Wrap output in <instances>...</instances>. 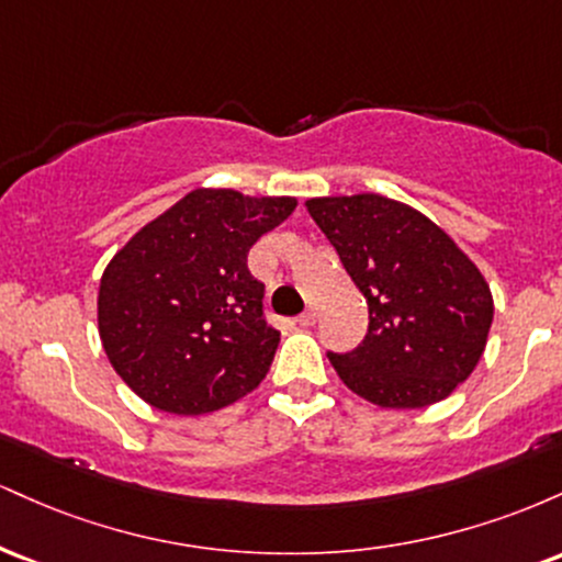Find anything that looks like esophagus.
Segmentation results:
<instances>
[{"mask_svg": "<svg viewBox=\"0 0 562 562\" xmlns=\"http://www.w3.org/2000/svg\"><path fill=\"white\" fill-rule=\"evenodd\" d=\"M317 317H319L317 308H306V312H303L301 317H299V325H301V327H312L314 322H317Z\"/></svg>", "mask_w": 562, "mask_h": 562, "instance_id": "34e87169", "label": "esophagus"}]
</instances>
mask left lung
<instances>
[{
  "mask_svg": "<svg viewBox=\"0 0 562 562\" xmlns=\"http://www.w3.org/2000/svg\"><path fill=\"white\" fill-rule=\"evenodd\" d=\"M306 209L362 290L370 325L353 351H327L367 402L417 409L479 364L494 301L475 263L428 216L383 195L312 198Z\"/></svg>",
  "mask_w": 562,
  "mask_h": 562,
  "instance_id": "8db88e82",
  "label": "left lung"
}]
</instances>
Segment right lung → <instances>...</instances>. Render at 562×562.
<instances>
[{
    "mask_svg": "<svg viewBox=\"0 0 562 562\" xmlns=\"http://www.w3.org/2000/svg\"><path fill=\"white\" fill-rule=\"evenodd\" d=\"M293 209L295 198L195 190L113 256L97 322L113 370L139 398L205 415L267 378L280 333L263 314L248 250Z\"/></svg>",
    "mask_w": 562,
    "mask_h": 562,
    "instance_id": "1",
    "label": "right lung"
}]
</instances>
